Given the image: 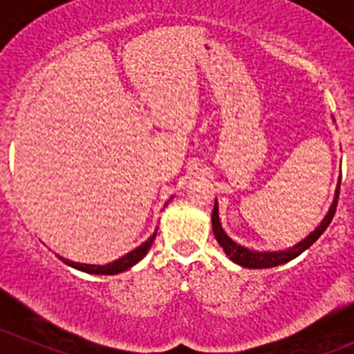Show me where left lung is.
<instances>
[{
    "label": "left lung",
    "instance_id": "1",
    "mask_svg": "<svg viewBox=\"0 0 354 354\" xmlns=\"http://www.w3.org/2000/svg\"><path fill=\"white\" fill-rule=\"evenodd\" d=\"M339 188H341V181H339L337 188H335V197L332 202L330 209H328L327 216L324 218V221L315 228V232H311L310 235L304 240H301L299 243H296L294 247L286 250H279V252H259V250L247 249V247L239 245L236 242H233L228 235L225 233V230L221 228V223H219L218 216V201L214 202V209H212V232H214L216 240H218L219 245L223 247V250L226 252V256L233 261V263L240 264L243 268H273V266H279V264L289 263L294 257H297L299 254H303L308 247L313 245L318 239H320L322 233L327 230V226L330 225L332 218L335 214V207H337V198H339Z\"/></svg>",
    "mask_w": 354,
    "mask_h": 354
}]
</instances>
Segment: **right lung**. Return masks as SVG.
<instances>
[{
	"instance_id": "add662e5",
	"label": "right lung",
	"mask_w": 354,
	"mask_h": 354,
	"mask_svg": "<svg viewBox=\"0 0 354 354\" xmlns=\"http://www.w3.org/2000/svg\"><path fill=\"white\" fill-rule=\"evenodd\" d=\"M153 239H156V233H153L149 240H145L142 245L136 247L135 250H131V252H128L126 256L119 257L118 261H114V263H109V264H84V263H75V261H68V259H65V257H60V256L58 257H60L65 264H68V266H72V268H75V270H81V272H84V273H93V275H115V273L126 272V270H129L131 266H135L138 261H142L143 257L147 256V252H149L150 247H152Z\"/></svg>"
}]
</instances>
